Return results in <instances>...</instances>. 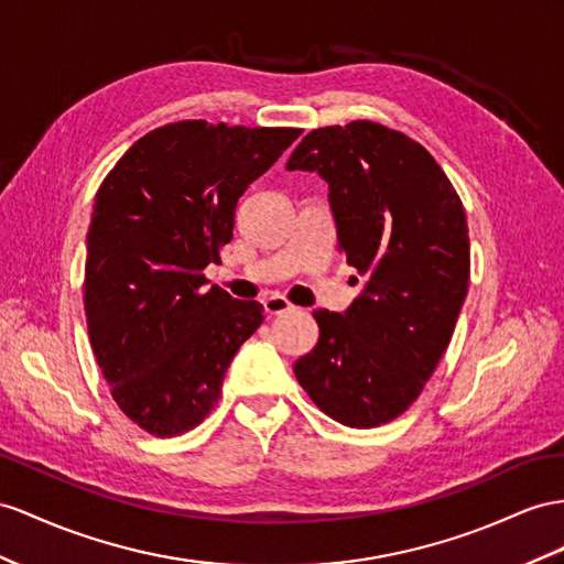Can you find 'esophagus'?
Here are the masks:
<instances>
[{
    "mask_svg": "<svg viewBox=\"0 0 564 564\" xmlns=\"http://www.w3.org/2000/svg\"><path fill=\"white\" fill-rule=\"evenodd\" d=\"M262 305H264L267 314H271V316L285 314V312H291V310H293L291 302H288L283 295H276V293L269 295V297H264V300H262Z\"/></svg>",
    "mask_w": 564,
    "mask_h": 564,
    "instance_id": "esophagus-1",
    "label": "esophagus"
}]
</instances>
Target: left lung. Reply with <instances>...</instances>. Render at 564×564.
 <instances>
[{
    "label": "left lung",
    "mask_w": 564,
    "mask_h": 564,
    "mask_svg": "<svg viewBox=\"0 0 564 564\" xmlns=\"http://www.w3.org/2000/svg\"><path fill=\"white\" fill-rule=\"evenodd\" d=\"M285 169L328 183L338 250L365 279L345 314L314 310L319 340L293 371L330 420L381 426L420 398L453 338L469 285L465 207L420 142L373 121L316 128Z\"/></svg>",
    "instance_id": "left-lung-1"
}]
</instances>
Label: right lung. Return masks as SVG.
<instances>
[{
    "mask_svg": "<svg viewBox=\"0 0 564 564\" xmlns=\"http://www.w3.org/2000/svg\"><path fill=\"white\" fill-rule=\"evenodd\" d=\"M300 128L178 121L154 128L99 185L85 259V316L97 365L128 420L152 436L214 410L230 359L264 307L207 288L248 185Z\"/></svg>",
    "mask_w": 564,
    "mask_h": 564,
    "instance_id": "obj_1",
    "label": "right lung"
}]
</instances>
